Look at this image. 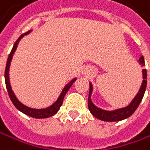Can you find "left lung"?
Segmentation results:
<instances>
[{
    "instance_id": "obj_1",
    "label": "left lung",
    "mask_w": 150,
    "mask_h": 150,
    "mask_svg": "<svg viewBox=\"0 0 150 150\" xmlns=\"http://www.w3.org/2000/svg\"><path fill=\"white\" fill-rule=\"evenodd\" d=\"M140 64L142 66L145 65L144 62V57H141L139 59ZM142 83L141 85V87L139 89V92L137 93V95L132 100V102L130 103V104L125 108H120L114 110H103L99 107H97L95 103L92 102V93L93 90V85L91 82H89V96H88V109L91 112V114L96 117V118L103 120V121H107V122H116V121H121L123 119H125L129 117L130 116H132L133 113L138 108L139 104L141 103L144 93L146 91V86H147V71L146 69L142 70Z\"/></svg>"
}]
</instances>
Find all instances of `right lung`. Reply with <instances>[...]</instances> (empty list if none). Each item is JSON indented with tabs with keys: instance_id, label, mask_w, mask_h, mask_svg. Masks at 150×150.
<instances>
[{
	"instance_id": "1",
	"label": "right lung",
	"mask_w": 150,
	"mask_h": 150,
	"mask_svg": "<svg viewBox=\"0 0 150 150\" xmlns=\"http://www.w3.org/2000/svg\"><path fill=\"white\" fill-rule=\"evenodd\" d=\"M32 32V30L28 31L27 33L22 34L19 38L17 39V40L15 42L14 46H13V48L8 55V61H7V64H6V69H5V74H4V77H5V84H6V87H7V90H8V96H9V98L11 100V102L13 103L14 106L21 112H23L24 114L29 116V117H35V118H47L49 117H52L54 116V114H57V111L59 110L60 107L62 106L63 104V101H64V98L66 95V93L68 92V90L70 89V87L71 86V85L73 84V82L77 79V78H74L73 79H71L68 84H66L64 86V87L63 88L60 96H58L57 100L55 101L53 104H51L50 106L47 107V108H44V109H34V108H31V107H28L26 105H25L24 103H22L19 100H18L16 96V95L14 93L13 90H12V87H11V85H10V80H9V67H10V64H11V61H12V58H13V55L17 48V46H18V43L21 40V39L23 37H25V35H28L30 33Z\"/></svg>"
}]
</instances>
